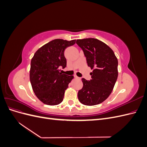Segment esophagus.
Returning <instances> with one entry per match:
<instances>
[{
  "mask_svg": "<svg viewBox=\"0 0 147 147\" xmlns=\"http://www.w3.org/2000/svg\"><path fill=\"white\" fill-rule=\"evenodd\" d=\"M74 77H75V78H78V79H80V78H79L78 77H77V75H74Z\"/></svg>",
  "mask_w": 147,
  "mask_h": 147,
  "instance_id": "esophagus-1",
  "label": "esophagus"
}]
</instances>
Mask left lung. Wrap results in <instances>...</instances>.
<instances>
[{"label": "left lung", "mask_w": 147, "mask_h": 147, "mask_svg": "<svg viewBox=\"0 0 147 147\" xmlns=\"http://www.w3.org/2000/svg\"><path fill=\"white\" fill-rule=\"evenodd\" d=\"M86 57L91 69V80L82 78L83 88L78 92L82 104L95 105L104 102L113 91L118 78V59L113 51L98 39L88 38L77 40Z\"/></svg>", "instance_id": "obj_1"}]
</instances>
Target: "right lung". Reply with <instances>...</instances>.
Returning a JSON list of instances; mask_svg holds the SVG:
<instances>
[{"instance_id": "add662e5", "label": "right lung", "mask_w": 147, "mask_h": 147, "mask_svg": "<svg viewBox=\"0 0 147 147\" xmlns=\"http://www.w3.org/2000/svg\"><path fill=\"white\" fill-rule=\"evenodd\" d=\"M75 40H53L40 48L31 59L30 83L35 96L43 104L56 105L63 102L74 76L62 74L59 67H66L64 50L74 45Z\"/></svg>"}]
</instances>
